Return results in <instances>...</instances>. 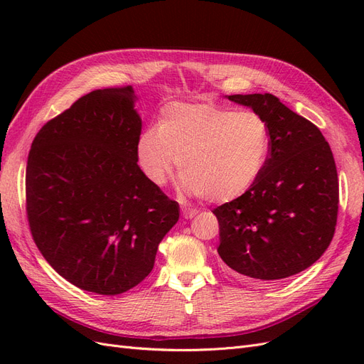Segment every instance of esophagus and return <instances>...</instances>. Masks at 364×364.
I'll return each instance as SVG.
<instances>
[{
    "mask_svg": "<svg viewBox=\"0 0 364 364\" xmlns=\"http://www.w3.org/2000/svg\"><path fill=\"white\" fill-rule=\"evenodd\" d=\"M196 214H197V209H194V208H186V206L182 208V215L185 218H193Z\"/></svg>",
    "mask_w": 364,
    "mask_h": 364,
    "instance_id": "34e87169",
    "label": "esophagus"
}]
</instances>
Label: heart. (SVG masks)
<instances>
[{"mask_svg": "<svg viewBox=\"0 0 364 364\" xmlns=\"http://www.w3.org/2000/svg\"><path fill=\"white\" fill-rule=\"evenodd\" d=\"M269 150V127L259 114L213 103L165 106L158 129L147 127L136 141L138 165L153 185L167 182L179 161L181 188L218 203L252 188Z\"/></svg>", "mask_w": 364, "mask_h": 364, "instance_id": "obj_1", "label": "heart"}]
</instances>
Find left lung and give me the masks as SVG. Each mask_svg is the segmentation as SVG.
<instances>
[{"label": "left lung", "mask_w": 364, "mask_h": 364, "mask_svg": "<svg viewBox=\"0 0 364 364\" xmlns=\"http://www.w3.org/2000/svg\"><path fill=\"white\" fill-rule=\"evenodd\" d=\"M228 98L266 119L270 150L252 188L213 211L217 252L234 274L277 282L310 267L331 243L338 211L334 156L322 132L278 97Z\"/></svg>", "instance_id": "obj_1"}]
</instances>
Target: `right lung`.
Returning a JSON list of instances; mask_svg holds the SVG:
<instances>
[{
  "label": "right lung",
  "instance_id": "1",
  "mask_svg": "<svg viewBox=\"0 0 364 364\" xmlns=\"http://www.w3.org/2000/svg\"><path fill=\"white\" fill-rule=\"evenodd\" d=\"M132 86L80 97L50 119L28 153L27 218L41 253L75 287L114 296L155 266L179 205L142 173Z\"/></svg>",
  "mask_w": 364,
  "mask_h": 364
}]
</instances>
